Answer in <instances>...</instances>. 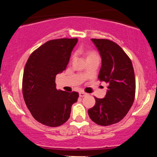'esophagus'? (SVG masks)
<instances>
[{
  "label": "esophagus",
  "mask_w": 157,
  "mask_h": 157,
  "mask_svg": "<svg viewBox=\"0 0 157 157\" xmlns=\"http://www.w3.org/2000/svg\"><path fill=\"white\" fill-rule=\"evenodd\" d=\"M87 95V93H85V92L83 91H80V93H79V95H80V97H84V96H85Z\"/></svg>",
  "instance_id": "esophagus-1"
}]
</instances>
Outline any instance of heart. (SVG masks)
I'll use <instances>...</instances> for the list:
<instances>
[{
	"label": "heart",
	"instance_id": "1",
	"mask_svg": "<svg viewBox=\"0 0 157 157\" xmlns=\"http://www.w3.org/2000/svg\"><path fill=\"white\" fill-rule=\"evenodd\" d=\"M94 57H97V54H96L95 52H89V53L87 54V59H89V58Z\"/></svg>",
	"mask_w": 157,
	"mask_h": 157
}]
</instances>
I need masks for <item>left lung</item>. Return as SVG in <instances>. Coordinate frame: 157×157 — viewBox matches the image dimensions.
Instances as JSON below:
<instances>
[{
    "label": "left lung",
    "mask_w": 157,
    "mask_h": 157,
    "mask_svg": "<svg viewBox=\"0 0 157 157\" xmlns=\"http://www.w3.org/2000/svg\"><path fill=\"white\" fill-rule=\"evenodd\" d=\"M102 59L98 79L108 83L103 98L95 99L88 110L91 120L100 126L116 124L126 116L135 98L134 70L130 58L121 47L108 39H92Z\"/></svg>",
    "instance_id": "1"
}]
</instances>
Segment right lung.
<instances>
[{
	"mask_svg": "<svg viewBox=\"0 0 157 157\" xmlns=\"http://www.w3.org/2000/svg\"><path fill=\"white\" fill-rule=\"evenodd\" d=\"M78 39L50 40L35 50L25 65L22 89L25 103L33 118L46 126H59L70 116L79 94L56 88V75L65 70Z\"/></svg>",
	"mask_w": 157,
	"mask_h": 157,
	"instance_id": "1",
	"label": "right lung"
}]
</instances>
